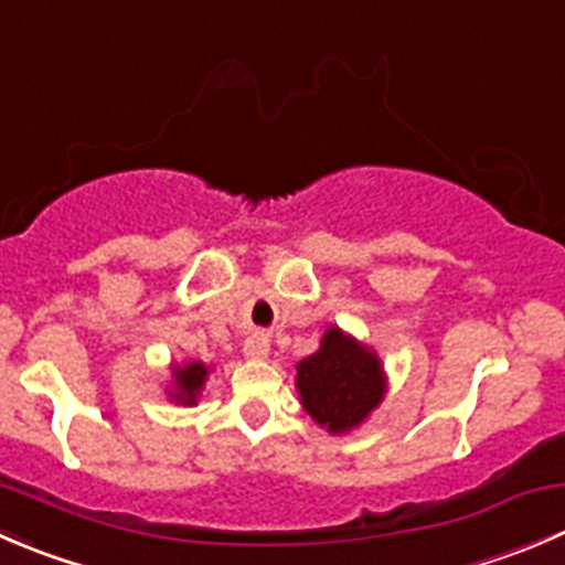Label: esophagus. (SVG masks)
Instances as JSON below:
<instances>
[{
    "instance_id": "esophagus-1",
    "label": "esophagus",
    "mask_w": 565,
    "mask_h": 565,
    "mask_svg": "<svg viewBox=\"0 0 565 565\" xmlns=\"http://www.w3.org/2000/svg\"><path fill=\"white\" fill-rule=\"evenodd\" d=\"M243 350H245V355H248V359H265V355L270 353V342H267L265 333L254 331L248 339H245Z\"/></svg>"
}]
</instances>
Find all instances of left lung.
<instances>
[{
    "mask_svg": "<svg viewBox=\"0 0 565 565\" xmlns=\"http://www.w3.org/2000/svg\"><path fill=\"white\" fill-rule=\"evenodd\" d=\"M295 383L303 408L331 434L355 428L383 397L377 355L339 328H328L320 350L300 361Z\"/></svg>",
    "mask_w": 565,
    "mask_h": 565,
    "instance_id": "8db88e82",
    "label": "left lung"
}]
</instances>
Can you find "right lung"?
Listing matches in <instances>:
<instances>
[{"label": "right lung", "mask_w": 565, "mask_h": 565, "mask_svg": "<svg viewBox=\"0 0 565 565\" xmlns=\"http://www.w3.org/2000/svg\"><path fill=\"white\" fill-rule=\"evenodd\" d=\"M173 375H177V386H179V392L173 394V397H177L179 403H195V394H199L201 386H204L206 366L199 364V361H193V364L188 366H177Z\"/></svg>", "instance_id": "right-lung-1"}]
</instances>
